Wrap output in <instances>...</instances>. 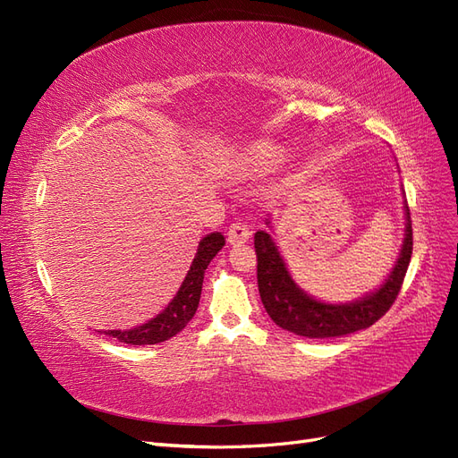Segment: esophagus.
I'll use <instances>...</instances> for the list:
<instances>
[{
	"mask_svg": "<svg viewBox=\"0 0 458 458\" xmlns=\"http://www.w3.org/2000/svg\"><path fill=\"white\" fill-rule=\"evenodd\" d=\"M250 234H251V231H250V227H248L246 224L236 222V224H233V225L229 227V231H227V241H229V244H233V246H239V244L248 242Z\"/></svg>",
	"mask_w": 458,
	"mask_h": 458,
	"instance_id": "34e87169",
	"label": "esophagus"
}]
</instances>
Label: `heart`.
<instances>
[{
    "label": "heart",
    "mask_w": 458,
    "mask_h": 458,
    "mask_svg": "<svg viewBox=\"0 0 458 458\" xmlns=\"http://www.w3.org/2000/svg\"><path fill=\"white\" fill-rule=\"evenodd\" d=\"M244 159L258 172H273L286 159V153H284L280 146L273 144V141L261 140L244 151Z\"/></svg>",
    "instance_id": "1"
}]
</instances>
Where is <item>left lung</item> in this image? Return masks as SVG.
I'll use <instances>...</instances> for the list:
<instances>
[{"label": "left lung", "instance_id": "obj_1", "mask_svg": "<svg viewBox=\"0 0 458 458\" xmlns=\"http://www.w3.org/2000/svg\"><path fill=\"white\" fill-rule=\"evenodd\" d=\"M403 241L394 267L379 288L346 303H327L307 293L290 275L271 233L254 236L258 254V288L271 320L282 329L309 339H327L354 334L379 320L396 299L413 251V229L407 200H403ZM271 227V219L265 217Z\"/></svg>", "mask_w": 458, "mask_h": 458}]
</instances>
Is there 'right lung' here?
<instances>
[{
	"mask_svg": "<svg viewBox=\"0 0 458 458\" xmlns=\"http://www.w3.org/2000/svg\"><path fill=\"white\" fill-rule=\"evenodd\" d=\"M225 246V236L222 233H210L202 236L199 242L195 259L189 267V271L182 282L180 290L176 292L174 299L157 314L155 318L148 320L146 324L136 326L132 329H102L100 334H106L107 337H115L119 343L127 344H155L163 343L187 326V322L193 318L197 312L200 292H202V280L204 271L210 265V261L216 258L219 250Z\"/></svg>",
	"mask_w": 458,
	"mask_h": 458,
	"instance_id": "1",
	"label": "right lung"
}]
</instances>
